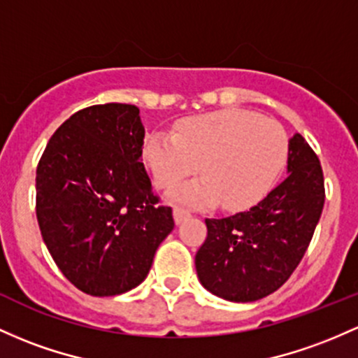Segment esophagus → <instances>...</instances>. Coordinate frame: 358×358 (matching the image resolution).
Segmentation results:
<instances>
[{"mask_svg": "<svg viewBox=\"0 0 358 358\" xmlns=\"http://www.w3.org/2000/svg\"><path fill=\"white\" fill-rule=\"evenodd\" d=\"M173 215H175V222L180 224V222L185 221V219L190 217L192 214L187 209H183V207H175V210H173Z\"/></svg>", "mask_w": 358, "mask_h": 358, "instance_id": "esophagus-1", "label": "esophagus"}]
</instances>
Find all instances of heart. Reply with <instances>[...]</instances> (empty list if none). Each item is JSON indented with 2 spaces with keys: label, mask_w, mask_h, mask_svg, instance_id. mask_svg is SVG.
Segmentation results:
<instances>
[{
  "label": "heart",
  "mask_w": 358,
  "mask_h": 358,
  "mask_svg": "<svg viewBox=\"0 0 358 358\" xmlns=\"http://www.w3.org/2000/svg\"><path fill=\"white\" fill-rule=\"evenodd\" d=\"M287 134L277 120L243 108H224L187 117L175 134H152L144 143V161L161 190L197 173L203 178L175 192L190 206L222 200L229 210H245L265 197L287 158Z\"/></svg>",
  "instance_id": "obj_1"
}]
</instances>
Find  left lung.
I'll list each match as a JSON object with an SVG mask.
<instances>
[{"label":"left lung","mask_w":358,"mask_h":358,"mask_svg":"<svg viewBox=\"0 0 358 358\" xmlns=\"http://www.w3.org/2000/svg\"><path fill=\"white\" fill-rule=\"evenodd\" d=\"M287 178L260 203L222 219H206L207 238L195 268L207 290L226 301L268 296L297 268L324 206V176L308 141H289Z\"/></svg>","instance_id":"8db88e82"}]
</instances>
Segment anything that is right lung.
<instances>
[{
  "label": "right lung",
  "instance_id": "right-lung-1",
  "mask_svg": "<svg viewBox=\"0 0 358 358\" xmlns=\"http://www.w3.org/2000/svg\"><path fill=\"white\" fill-rule=\"evenodd\" d=\"M143 144L136 105H92L54 132L38 161L42 238L62 275L90 296L137 287L175 227L171 207L152 192Z\"/></svg>",
  "mask_w": 358,
  "mask_h": 358
}]
</instances>
